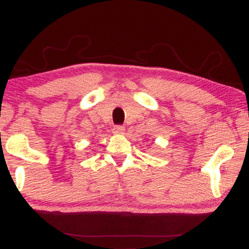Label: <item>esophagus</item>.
<instances>
[{
  "mask_svg": "<svg viewBox=\"0 0 249 249\" xmlns=\"http://www.w3.org/2000/svg\"><path fill=\"white\" fill-rule=\"evenodd\" d=\"M112 131H113V133H116V134H122V133H124L125 127L123 126V125H115L112 128Z\"/></svg>",
  "mask_w": 249,
  "mask_h": 249,
  "instance_id": "1",
  "label": "esophagus"
}]
</instances>
